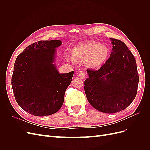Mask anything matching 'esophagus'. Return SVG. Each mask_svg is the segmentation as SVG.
I'll return each mask as SVG.
<instances>
[{
  "mask_svg": "<svg viewBox=\"0 0 150 150\" xmlns=\"http://www.w3.org/2000/svg\"><path fill=\"white\" fill-rule=\"evenodd\" d=\"M79 76L81 78H86V73L82 71H80L79 73Z\"/></svg>",
  "mask_w": 150,
  "mask_h": 150,
  "instance_id": "obj_1",
  "label": "esophagus"
}]
</instances>
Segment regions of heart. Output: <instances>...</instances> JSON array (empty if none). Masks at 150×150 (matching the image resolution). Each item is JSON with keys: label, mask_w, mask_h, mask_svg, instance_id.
I'll return each instance as SVG.
<instances>
[{"label": "heart", "mask_w": 150, "mask_h": 150, "mask_svg": "<svg viewBox=\"0 0 150 150\" xmlns=\"http://www.w3.org/2000/svg\"><path fill=\"white\" fill-rule=\"evenodd\" d=\"M74 59L86 61L88 66L97 67L105 63L110 56L108 47L95 41H88L77 45L71 51Z\"/></svg>", "instance_id": "b5f03b06"}]
</instances>
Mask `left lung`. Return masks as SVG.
I'll return each mask as SVG.
<instances>
[{"mask_svg": "<svg viewBox=\"0 0 150 150\" xmlns=\"http://www.w3.org/2000/svg\"><path fill=\"white\" fill-rule=\"evenodd\" d=\"M110 57L99 69H88L84 81L88 101L96 110L115 113L126 109L137 93L139 76L137 62L126 44L110 38Z\"/></svg>", "mask_w": 150, "mask_h": 150, "instance_id": "8db88e82", "label": "left lung"}]
</instances>
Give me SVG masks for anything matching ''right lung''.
Segmentation results:
<instances>
[{"instance_id":"right-lung-1","label":"right lung","mask_w":150,"mask_h":150,"mask_svg":"<svg viewBox=\"0 0 150 150\" xmlns=\"http://www.w3.org/2000/svg\"><path fill=\"white\" fill-rule=\"evenodd\" d=\"M61 40H40L27 47L16 58L12 87L18 104L36 116L54 114L60 110L74 71L59 72L56 48Z\"/></svg>"}]
</instances>
